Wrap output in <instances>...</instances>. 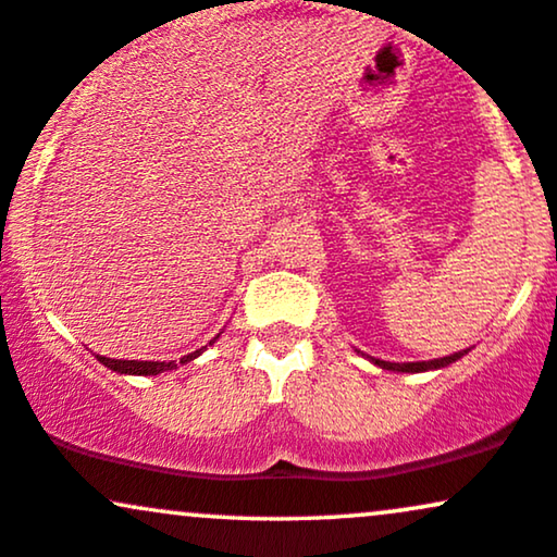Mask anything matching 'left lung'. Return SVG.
Listing matches in <instances>:
<instances>
[{
	"instance_id": "1",
	"label": "left lung",
	"mask_w": 557,
	"mask_h": 557,
	"mask_svg": "<svg viewBox=\"0 0 557 557\" xmlns=\"http://www.w3.org/2000/svg\"><path fill=\"white\" fill-rule=\"evenodd\" d=\"M469 349L463 351H456V355L450 357H441V359H430V362H383V359H372V362L377 364V368L383 370H394V372H424V370H441V368H448L450 362H456V359H461L467 355Z\"/></svg>"
}]
</instances>
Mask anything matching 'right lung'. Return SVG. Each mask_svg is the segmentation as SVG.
Returning <instances> with one entry per match:
<instances>
[{
  "label": "right lung",
  "mask_w": 557,
  "mask_h": 557,
  "mask_svg": "<svg viewBox=\"0 0 557 557\" xmlns=\"http://www.w3.org/2000/svg\"><path fill=\"white\" fill-rule=\"evenodd\" d=\"M202 349L193 351V355L182 357L180 364L189 362V359L200 357ZM98 362L107 364L109 370L120 372V375H159V372L166 370H176V362H137V359H109V357H98Z\"/></svg>",
  "instance_id": "obj_1"
}]
</instances>
